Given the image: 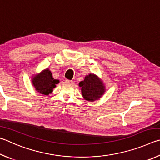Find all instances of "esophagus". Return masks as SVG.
Here are the masks:
<instances>
[{
    "mask_svg": "<svg viewBox=\"0 0 160 160\" xmlns=\"http://www.w3.org/2000/svg\"><path fill=\"white\" fill-rule=\"evenodd\" d=\"M65 83H67V84L68 85H73L74 84V82H72V81H70V80H66Z\"/></svg>",
    "mask_w": 160,
    "mask_h": 160,
    "instance_id": "34e87169",
    "label": "esophagus"
}]
</instances>
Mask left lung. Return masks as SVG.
Here are the masks:
<instances>
[{"instance_id":"1","label":"left lung","mask_w":160,"mask_h":160,"mask_svg":"<svg viewBox=\"0 0 160 160\" xmlns=\"http://www.w3.org/2000/svg\"><path fill=\"white\" fill-rule=\"evenodd\" d=\"M83 98L90 102L100 99L105 92V86L102 81L96 74L86 76L84 80L79 83Z\"/></svg>"}]
</instances>
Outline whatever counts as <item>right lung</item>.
I'll list each match as a JSON object with an SVG mask.
<instances>
[{
	"mask_svg": "<svg viewBox=\"0 0 160 160\" xmlns=\"http://www.w3.org/2000/svg\"><path fill=\"white\" fill-rule=\"evenodd\" d=\"M32 82L36 91L43 95H49L51 93L53 88L56 87V84L59 83V80L54 79L49 69H46L32 78Z\"/></svg>",
	"mask_w": 160,
	"mask_h": 160,
	"instance_id": "obj_1",
	"label": "right lung"
}]
</instances>
